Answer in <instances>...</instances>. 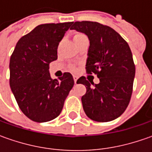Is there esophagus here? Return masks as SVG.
Masks as SVG:
<instances>
[{
    "instance_id": "1",
    "label": "esophagus",
    "mask_w": 152,
    "mask_h": 152,
    "mask_svg": "<svg viewBox=\"0 0 152 152\" xmlns=\"http://www.w3.org/2000/svg\"><path fill=\"white\" fill-rule=\"evenodd\" d=\"M73 80H74V84H77V80H78V76L73 75Z\"/></svg>"
}]
</instances>
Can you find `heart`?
Listing matches in <instances>:
<instances>
[{
	"instance_id": "b5f03b06",
	"label": "heart",
	"mask_w": 152,
	"mask_h": 152,
	"mask_svg": "<svg viewBox=\"0 0 152 152\" xmlns=\"http://www.w3.org/2000/svg\"><path fill=\"white\" fill-rule=\"evenodd\" d=\"M85 35L84 34H76L74 36H73V39H79V38H82V37H85ZM72 70H75V67H72Z\"/></svg>"
}]
</instances>
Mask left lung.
Masks as SVG:
<instances>
[{
  "mask_svg": "<svg viewBox=\"0 0 152 152\" xmlns=\"http://www.w3.org/2000/svg\"><path fill=\"white\" fill-rule=\"evenodd\" d=\"M70 29L88 36L86 69L89 73L97 74L100 79L97 85L85 77L77 81L86 87V93L81 98L85 114L97 122L118 118L129 103L135 75L129 45L113 28L97 22H75Z\"/></svg>",
  "mask_w": 152,
  "mask_h": 152,
  "instance_id": "1",
  "label": "left lung"
}]
</instances>
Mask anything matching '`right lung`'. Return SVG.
I'll return each instance as SVG.
<instances>
[{
  "label": "right lung",
  "instance_id": "obj_1",
  "mask_svg": "<svg viewBox=\"0 0 152 152\" xmlns=\"http://www.w3.org/2000/svg\"><path fill=\"white\" fill-rule=\"evenodd\" d=\"M73 22L35 27L18 41L10 58V87L21 111L45 123L61 113L74 81L70 73L52 79L49 64L57 59V46Z\"/></svg>",
  "mask_w": 152,
  "mask_h": 152
}]
</instances>
